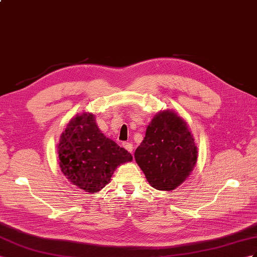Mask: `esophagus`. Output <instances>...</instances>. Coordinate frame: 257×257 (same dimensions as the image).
<instances>
[{"label":"esophagus","mask_w":257,"mask_h":257,"mask_svg":"<svg viewBox=\"0 0 257 257\" xmlns=\"http://www.w3.org/2000/svg\"><path fill=\"white\" fill-rule=\"evenodd\" d=\"M122 147L126 149L128 152H130L131 154H133V151H134V147H133V144L131 143H128V142H124L123 144H122Z\"/></svg>","instance_id":"esophagus-1"}]
</instances>
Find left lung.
I'll return each mask as SVG.
<instances>
[{"label":"left lung","instance_id":"left-lung-1","mask_svg":"<svg viewBox=\"0 0 257 257\" xmlns=\"http://www.w3.org/2000/svg\"><path fill=\"white\" fill-rule=\"evenodd\" d=\"M135 159L151 187L172 191L191 175L197 161V148L186 120L174 110L156 113Z\"/></svg>","mask_w":257,"mask_h":257}]
</instances>
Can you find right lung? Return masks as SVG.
Instances as JSON below:
<instances>
[{"instance_id":"right-lung-1","label":"right lung","mask_w":257,"mask_h":257,"mask_svg":"<svg viewBox=\"0 0 257 257\" xmlns=\"http://www.w3.org/2000/svg\"><path fill=\"white\" fill-rule=\"evenodd\" d=\"M57 155L63 175L79 189L96 193L110 182L118 166L133 161L98 129L95 115L83 111L72 117L60 137Z\"/></svg>"}]
</instances>
